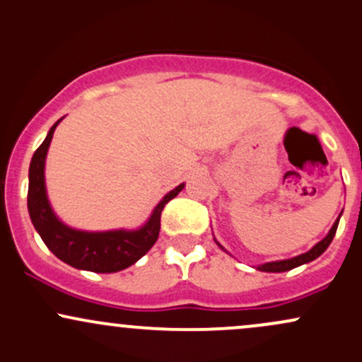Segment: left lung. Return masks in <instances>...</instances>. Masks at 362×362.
<instances>
[{
  "label": "left lung",
  "mask_w": 362,
  "mask_h": 362,
  "mask_svg": "<svg viewBox=\"0 0 362 362\" xmlns=\"http://www.w3.org/2000/svg\"><path fill=\"white\" fill-rule=\"evenodd\" d=\"M344 212V210H342ZM340 212V215H342ZM340 215L337 217V221L334 222V226H332V229L328 230V234L325 235L320 243H316L315 246L311 247L310 251H306V253L303 255H298V257L294 258H287V259H277V262H269V263H263V265H258L257 270L259 272H270V274H280V272H287V270H292L296 269V267H301V265H306V263L313 262V259H316L320 257V255L325 253V250H327L328 246H330L332 239H334V235L337 233V227H339V221H340ZM215 239V238H214ZM215 243H217L218 247L221 250H224V246L221 245V243L215 239ZM226 251V250H224Z\"/></svg>",
  "instance_id": "left-lung-1"
}]
</instances>
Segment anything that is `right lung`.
Wrapping results in <instances>:
<instances>
[{
  "instance_id": "1",
  "label": "right lung",
  "mask_w": 362,
  "mask_h": 362,
  "mask_svg": "<svg viewBox=\"0 0 362 362\" xmlns=\"http://www.w3.org/2000/svg\"><path fill=\"white\" fill-rule=\"evenodd\" d=\"M61 119L52 124L46 140L32 156L30 168H28L27 206L32 224L44 245L49 247L61 262L68 263L73 269L97 272V274H115V272L128 269L156 245L160 230L162 210L165 203L177 197V193L185 188V182L170 189L157 203L148 221L138 229H115L99 230V233L73 229L61 222L52 210L46 192V176H44L47 150Z\"/></svg>"
}]
</instances>
